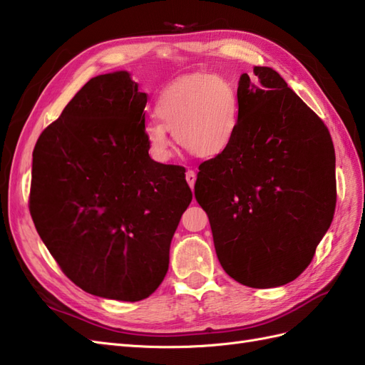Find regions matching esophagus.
Instances as JSON below:
<instances>
[{
	"label": "esophagus",
	"mask_w": 365,
	"mask_h": 365,
	"mask_svg": "<svg viewBox=\"0 0 365 365\" xmlns=\"http://www.w3.org/2000/svg\"><path fill=\"white\" fill-rule=\"evenodd\" d=\"M185 180H187V182H189L190 189H193V187H195V182H196V173H195L193 170H187V173H185Z\"/></svg>",
	"instance_id": "obj_1"
}]
</instances>
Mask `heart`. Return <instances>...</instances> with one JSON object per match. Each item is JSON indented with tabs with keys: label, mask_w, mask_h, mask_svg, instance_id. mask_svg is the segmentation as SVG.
<instances>
[{
	"label": "heart",
	"mask_w": 365,
	"mask_h": 365,
	"mask_svg": "<svg viewBox=\"0 0 365 365\" xmlns=\"http://www.w3.org/2000/svg\"><path fill=\"white\" fill-rule=\"evenodd\" d=\"M155 115L145 126L152 157L168 161L175 140L197 158H215L231 146L239 128L240 101L233 82L216 74H193L164 88Z\"/></svg>",
	"instance_id": "obj_1"
}]
</instances>
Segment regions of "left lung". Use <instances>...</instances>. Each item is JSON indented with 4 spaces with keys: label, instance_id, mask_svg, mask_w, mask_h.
<instances>
[{
    "label": "left lung",
    "instance_id": "left-lung-1",
    "mask_svg": "<svg viewBox=\"0 0 365 365\" xmlns=\"http://www.w3.org/2000/svg\"><path fill=\"white\" fill-rule=\"evenodd\" d=\"M239 81L236 137L200 165L195 197L224 271L250 288L295 280L336 205L335 149L324 121L268 67Z\"/></svg>",
    "mask_w": 365,
    "mask_h": 365
}]
</instances>
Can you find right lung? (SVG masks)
<instances>
[{"mask_svg": "<svg viewBox=\"0 0 365 365\" xmlns=\"http://www.w3.org/2000/svg\"><path fill=\"white\" fill-rule=\"evenodd\" d=\"M146 103L128 71L93 77L33 150L29 207L38 235L76 286L111 300L155 292L192 202L182 165L149 157Z\"/></svg>", "mask_w": 365, "mask_h": 365, "instance_id": "right-lung-1", "label": "right lung"}]
</instances>
